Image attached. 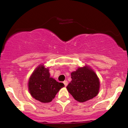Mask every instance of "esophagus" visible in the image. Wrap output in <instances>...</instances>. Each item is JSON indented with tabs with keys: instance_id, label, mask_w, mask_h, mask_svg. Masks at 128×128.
Segmentation results:
<instances>
[{
	"instance_id": "esophagus-1",
	"label": "esophagus",
	"mask_w": 128,
	"mask_h": 128,
	"mask_svg": "<svg viewBox=\"0 0 128 128\" xmlns=\"http://www.w3.org/2000/svg\"><path fill=\"white\" fill-rule=\"evenodd\" d=\"M63 83H64V86H66L68 85V82H67V80H64V81L63 82Z\"/></svg>"
}]
</instances>
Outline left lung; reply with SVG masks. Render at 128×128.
<instances>
[{
	"label": "left lung",
	"mask_w": 128,
	"mask_h": 128,
	"mask_svg": "<svg viewBox=\"0 0 128 128\" xmlns=\"http://www.w3.org/2000/svg\"><path fill=\"white\" fill-rule=\"evenodd\" d=\"M72 80L67 86L74 99L84 102L97 96L100 82L96 73L88 67H79L71 73Z\"/></svg>",
	"instance_id": "left-lung-1"
}]
</instances>
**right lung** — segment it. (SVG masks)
<instances>
[{
	"label": "right lung",
	"instance_id": "1",
	"mask_svg": "<svg viewBox=\"0 0 128 128\" xmlns=\"http://www.w3.org/2000/svg\"><path fill=\"white\" fill-rule=\"evenodd\" d=\"M28 86L29 92L34 99L41 102L48 103L54 99L64 85L50 78L49 69L42 65L38 67L30 76Z\"/></svg>",
	"mask_w": 128,
	"mask_h": 128
}]
</instances>
